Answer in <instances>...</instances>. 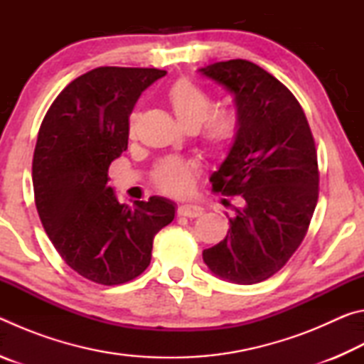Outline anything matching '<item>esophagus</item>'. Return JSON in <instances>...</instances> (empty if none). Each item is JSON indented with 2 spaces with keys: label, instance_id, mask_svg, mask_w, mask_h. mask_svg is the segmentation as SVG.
Masks as SVG:
<instances>
[{
  "label": "esophagus",
  "instance_id": "1",
  "mask_svg": "<svg viewBox=\"0 0 364 364\" xmlns=\"http://www.w3.org/2000/svg\"><path fill=\"white\" fill-rule=\"evenodd\" d=\"M176 213L180 217H188V218H197L202 215V208L199 205H193V204H184L178 207Z\"/></svg>",
  "mask_w": 364,
  "mask_h": 364
}]
</instances>
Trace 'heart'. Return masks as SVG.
<instances>
[{
    "mask_svg": "<svg viewBox=\"0 0 364 364\" xmlns=\"http://www.w3.org/2000/svg\"><path fill=\"white\" fill-rule=\"evenodd\" d=\"M167 100L176 119L188 130L199 129L202 146L212 156L223 157L236 146L241 134V117L234 109H217L212 96L204 88L191 80L181 78L170 86ZM138 114L130 115L128 133L136 132ZM197 164L193 160L168 157L156 165L152 181L156 186L170 196H184L191 189Z\"/></svg>",
    "mask_w": 364,
    "mask_h": 364,
    "instance_id": "b5f03b06",
    "label": "heart"
}]
</instances>
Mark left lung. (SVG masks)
<instances>
[{
    "label": "left lung",
    "mask_w": 364,
    "mask_h": 364,
    "mask_svg": "<svg viewBox=\"0 0 364 364\" xmlns=\"http://www.w3.org/2000/svg\"><path fill=\"white\" fill-rule=\"evenodd\" d=\"M234 96L241 134L212 175L237 196L223 241L202 252L218 278L257 284L284 267L304 241L318 202V156L304 109L278 78L244 59L199 69ZM225 202H228L225 199Z\"/></svg>",
    "instance_id": "obj_1"
}]
</instances>
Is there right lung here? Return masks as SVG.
Masks as SVG:
<instances>
[{
	"instance_id": "obj_1",
	"label": "right lung",
	"mask_w": 364,
	"mask_h": 364,
	"mask_svg": "<svg viewBox=\"0 0 364 364\" xmlns=\"http://www.w3.org/2000/svg\"><path fill=\"white\" fill-rule=\"evenodd\" d=\"M165 70L97 67L60 91L41 122L32 180L49 241L69 267L104 286L149 267L154 236L175 218L165 197L120 204L107 186L112 160L128 147V119Z\"/></svg>"
}]
</instances>
